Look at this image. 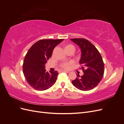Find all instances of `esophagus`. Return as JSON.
<instances>
[{"instance_id": "34e87169", "label": "esophagus", "mask_w": 124, "mask_h": 124, "mask_svg": "<svg viewBox=\"0 0 124 124\" xmlns=\"http://www.w3.org/2000/svg\"><path fill=\"white\" fill-rule=\"evenodd\" d=\"M62 72H65V73H69V72L68 71H66V70H62Z\"/></svg>"}]
</instances>
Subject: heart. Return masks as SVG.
Wrapping results in <instances>:
<instances>
[{
    "label": "heart",
    "instance_id": "obj_1",
    "mask_svg": "<svg viewBox=\"0 0 124 124\" xmlns=\"http://www.w3.org/2000/svg\"><path fill=\"white\" fill-rule=\"evenodd\" d=\"M65 48H66V50H67V49H68V48H74V46L71 44H68L66 46ZM73 64V62L70 61L69 62H64L61 63V65H60V66H61L62 68L65 69H68L70 68V67Z\"/></svg>",
    "mask_w": 124,
    "mask_h": 124
}]
</instances>
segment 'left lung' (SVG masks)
I'll list each match as a JSON object with an SVG mask.
<instances>
[{"label":"left lung","mask_w":124,"mask_h":124,"mask_svg":"<svg viewBox=\"0 0 124 124\" xmlns=\"http://www.w3.org/2000/svg\"><path fill=\"white\" fill-rule=\"evenodd\" d=\"M79 46L81 51L80 64L84 74L72 81V84L81 91H89L96 87L104 74V63L102 57L96 47L85 39H71Z\"/></svg>","instance_id":"left-lung-1"}]
</instances>
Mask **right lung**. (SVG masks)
<instances>
[{
	"mask_svg": "<svg viewBox=\"0 0 124 124\" xmlns=\"http://www.w3.org/2000/svg\"><path fill=\"white\" fill-rule=\"evenodd\" d=\"M63 39L40 40L32 45L26 54L23 62V73L31 87L37 91H44L53 86L58 73H50L45 69V64L52 55L55 46Z\"/></svg>",
	"mask_w": 124,
	"mask_h": 124,
	"instance_id": "obj_1",
	"label": "right lung"
}]
</instances>
